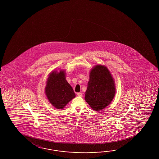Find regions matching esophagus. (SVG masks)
<instances>
[{
  "instance_id": "obj_1",
  "label": "esophagus",
  "mask_w": 159,
  "mask_h": 159,
  "mask_svg": "<svg viewBox=\"0 0 159 159\" xmlns=\"http://www.w3.org/2000/svg\"><path fill=\"white\" fill-rule=\"evenodd\" d=\"M77 95L79 96V97H82L83 94H82V93H77Z\"/></svg>"
}]
</instances>
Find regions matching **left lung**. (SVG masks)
Segmentation results:
<instances>
[{
    "label": "left lung",
    "mask_w": 159,
    "mask_h": 159,
    "mask_svg": "<svg viewBox=\"0 0 159 159\" xmlns=\"http://www.w3.org/2000/svg\"><path fill=\"white\" fill-rule=\"evenodd\" d=\"M115 93L114 81L108 69L96 65L90 73L85 101L93 110L99 111L111 103Z\"/></svg>",
    "instance_id": "obj_1"
}]
</instances>
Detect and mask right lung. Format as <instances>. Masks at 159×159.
Returning <instances> with one entry per match:
<instances>
[{
	"instance_id": "obj_1",
	"label": "right lung",
	"mask_w": 159,
	"mask_h": 159,
	"mask_svg": "<svg viewBox=\"0 0 159 159\" xmlns=\"http://www.w3.org/2000/svg\"><path fill=\"white\" fill-rule=\"evenodd\" d=\"M47 82L45 94L49 102L56 108H64L75 97L73 88L66 80L64 71H53Z\"/></svg>"
}]
</instances>
